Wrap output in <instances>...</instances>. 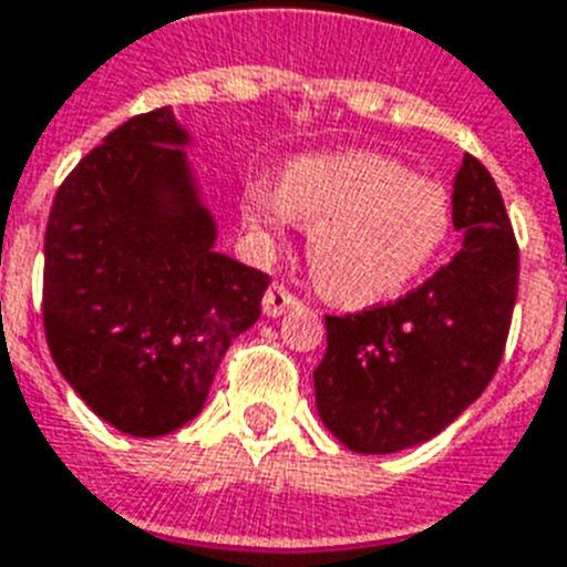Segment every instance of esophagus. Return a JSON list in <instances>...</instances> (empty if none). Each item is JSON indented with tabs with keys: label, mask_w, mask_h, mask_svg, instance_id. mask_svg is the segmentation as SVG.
<instances>
[{
	"label": "esophagus",
	"mask_w": 567,
	"mask_h": 567,
	"mask_svg": "<svg viewBox=\"0 0 567 567\" xmlns=\"http://www.w3.org/2000/svg\"><path fill=\"white\" fill-rule=\"evenodd\" d=\"M297 302H300V300H297V297H293V293L288 291L285 285L274 282V285H270V288H267L261 306H265L267 318H279V315H285V312H288V309H293Z\"/></svg>",
	"instance_id": "1"
}]
</instances>
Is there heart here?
<instances>
[{"label":"heart","mask_w":567,"mask_h":567,"mask_svg":"<svg viewBox=\"0 0 567 567\" xmlns=\"http://www.w3.org/2000/svg\"><path fill=\"white\" fill-rule=\"evenodd\" d=\"M244 216L265 244L309 223L315 282L344 306L401 293L452 235L446 189L369 151L297 157L282 181L258 175L244 189Z\"/></svg>","instance_id":"obj_1"}]
</instances>
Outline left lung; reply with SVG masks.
Segmentation results:
<instances>
[{"label": "left lung", "instance_id": "obj_1", "mask_svg": "<svg viewBox=\"0 0 567 567\" xmlns=\"http://www.w3.org/2000/svg\"><path fill=\"white\" fill-rule=\"evenodd\" d=\"M461 252L416 291L327 315L315 369L321 422L360 455L437 437L494 380L517 300V240L491 172L466 154L452 189Z\"/></svg>", "mask_w": 567, "mask_h": 567}]
</instances>
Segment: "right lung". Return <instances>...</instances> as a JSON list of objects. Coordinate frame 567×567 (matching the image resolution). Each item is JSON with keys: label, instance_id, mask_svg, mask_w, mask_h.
<instances>
[{"label": "right lung", "instance_id": "right-lung-1", "mask_svg": "<svg viewBox=\"0 0 567 567\" xmlns=\"http://www.w3.org/2000/svg\"><path fill=\"white\" fill-rule=\"evenodd\" d=\"M172 106L133 115L76 163L43 237V332L62 378L130 437L205 408L270 276L216 252Z\"/></svg>", "mask_w": 567, "mask_h": 567}]
</instances>
